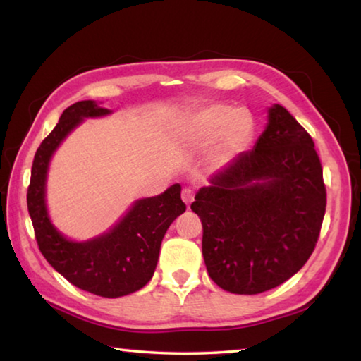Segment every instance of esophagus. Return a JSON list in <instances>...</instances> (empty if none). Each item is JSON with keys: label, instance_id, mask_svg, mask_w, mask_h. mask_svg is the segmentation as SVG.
Listing matches in <instances>:
<instances>
[{"label": "esophagus", "instance_id": "1", "mask_svg": "<svg viewBox=\"0 0 361 361\" xmlns=\"http://www.w3.org/2000/svg\"><path fill=\"white\" fill-rule=\"evenodd\" d=\"M193 198H195V192L192 188H184V190H182V201H184L187 206L192 203Z\"/></svg>", "mask_w": 361, "mask_h": 361}]
</instances>
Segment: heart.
Instances as JSON below:
<instances>
[{
    "instance_id": "b5f03b06",
    "label": "heart",
    "mask_w": 361,
    "mask_h": 361,
    "mask_svg": "<svg viewBox=\"0 0 361 361\" xmlns=\"http://www.w3.org/2000/svg\"><path fill=\"white\" fill-rule=\"evenodd\" d=\"M254 130V118L244 109L212 104L187 120L184 136L193 144H204L220 133L219 155L225 157L243 147Z\"/></svg>"
}]
</instances>
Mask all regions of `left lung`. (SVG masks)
<instances>
[{"label":"left lung","instance_id":"left-lung-1","mask_svg":"<svg viewBox=\"0 0 361 361\" xmlns=\"http://www.w3.org/2000/svg\"><path fill=\"white\" fill-rule=\"evenodd\" d=\"M325 207L312 137L286 107L274 104L255 149L219 171L192 204L203 225L211 279L239 295L281 286L312 255Z\"/></svg>","mask_w":361,"mask_h":361}]
</instances>
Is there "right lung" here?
Returning a JSON list of instances; mask_svg holds the SVG:
<instances>
[{
	"label": "right lung",
	"instance_id": "add662e5",
	"mask_svg": "<svg viewBox=\"0 0 361 361\" xmlns=\"http://www.w3.org/2000/svg\"><path fill=\"white\" fill-rule=\"evenodd\" d=\"M104 114L109 111L90 99L78 101L63 111L35 154L27 204L44 258L73 286L104 298H117L136 292L152 279L164 233L185 211V204L180 200V185L174 184L158 197L137 201L107 235L93 241H68L54 228L44 201L50 157L82 118Z\"/></svg>",
	"mask_w": 361,
	"mask_h": 361
}]
</instances>
